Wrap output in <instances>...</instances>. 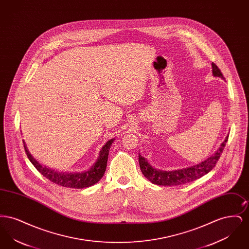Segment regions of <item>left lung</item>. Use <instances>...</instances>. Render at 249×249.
Here are the masks:
<instances>
[{"label": "left lung", "mask_w": 249, "mask_h": 249, "mask_svg": "<svg viewBox=\"0 0 249 249\" xmlns=\"http://www.w3.org/2000/svg\"><path fill=\"white\" fill-rule=\"evenodd\" d=\"M212 72L213 76L225 79L222 72L213 62H212ZM228 138H229V135L226 136L224 142L220 144L218 149L205 160L195 165L183 168V169H178V170H173V171L158 170L154 167H152V165H150V163L143 157H142V155L139 154V164H140L142 175L150 182L159 186H179V185L187 184L194 180H197L201 177H203L204 175L208 174L214 167L215 163L220 158V155L223 152Z\"/></svg>", "instance_id": "obj_1"}]
</instances>
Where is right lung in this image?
<instances>
[{"mask_svg": "<svg viewBox=\"0 0 249 249\" xmlns=\"http://www.w3.org/2000/svg\"><path fill=\"white\" fill-rule=\"evenodd\" d=\"M114 141L115 138L107 141V143L102 147L94 164L91 166L89 170L82 173H60L59 171L52 170L47 166L42 165L33 157V155L30 153L25 141H23V144L29 160H31L33 165L37 169V171L40 174H42L45 178H48L51 182L61 187L71 189H84L93 186L104 177L105 172L107 170V160L110 146Z\"/></svg>", "mask_w": 249, "mask_h": 249, "instance_id": "add662e5", "label": "right lung"}]
</instances>
